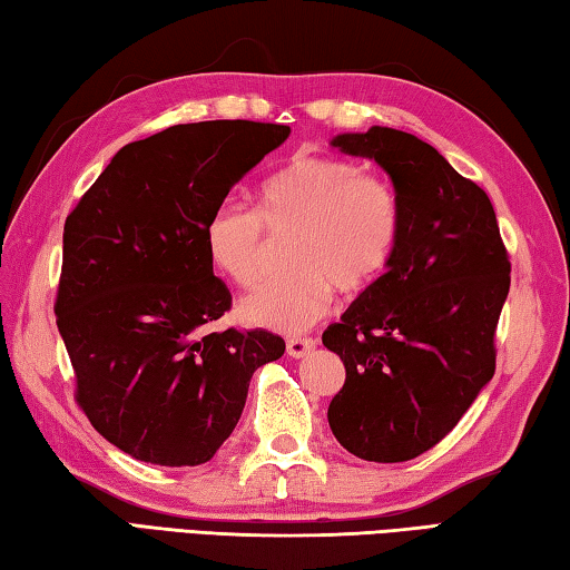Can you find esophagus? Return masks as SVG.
I'll list each match as a JSON object with an SVG mask.
<instances>
[{
  "instance_id": "esophagus-1",
  "label": "esophagus",
  "mask_w": 570,
  "mask_h": 570,
  "mask_svg": "<svg viewBox=\"0 0 570 570\" xmlns=\"http://www.w3.org/2000/svg\"><path fill=\"white\" fill-rule=\"evenodd\" d=\"M313 350H315V340H309V337H289L287 340V354L295 360L305 357V354H309Z\"/></svg>"
}]
</instances>
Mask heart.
Masks as SVG:
<instances>
[{
	"label": "heart",
	"instance_id": "b5f03b06",
	"mask_svg": "<svg viewBox=\"0 0 570 570\" xmlns=\"http://www.w3.org/2000/svg\"><path fill=\"white\" fill-rule=\"evenodd\" d=\"M289 273L238 305L255 327L299 332L327 313L332 287L360 295L390 267L400 240L394 193L354 160L297 154L265 180L261 208L223 200L206 223L218 271L243 287L271 271L275 240H289Z\"/></svg>",
	"mask_w": 570,
	"mask_h": 570
}]
</instances>
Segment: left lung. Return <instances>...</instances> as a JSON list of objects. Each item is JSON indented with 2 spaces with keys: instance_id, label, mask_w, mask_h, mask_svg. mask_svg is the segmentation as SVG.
Instances as JSON below:
<instances>
[{
  "instance_id": "left-lung-1",
  "label": "left lung",
  "mask_w": 570,
  "mask_h": 570,
  "mask_svg": "<svg viewBox=\"0 0 570 570\" xmlns=\"http://www.w3.org/2000/svg\"><path fill=\"white\" fill-rule=\"evenodd\" d=\"M330 144L390 176L400 240L322 335L347 372L327 422L350 454L396 464L442 442L491 382L511 263L489 196L434 146L386 126Z\"/></svg>"
}]
</instances>
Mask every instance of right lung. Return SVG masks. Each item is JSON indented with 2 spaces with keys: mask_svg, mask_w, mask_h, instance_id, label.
Returning a JSON list of instances; mask_svg holds the SVG:
<instances>
[{
  "mask_svg": "<svg viewBox=\"0 0 570 570\" xmlns=\"http://www.w3.org/2000/svg\"><path fill=\"white\" fill-rule=\"evenodd\" d=\"M289 126L178 124L118 151L63 225L57 327L91 426L160 466L213 459L250 377L281 360L265 330L208 332L230 309L206 223Z\"/></svg>",
  "mask_w": 570,
  "mask_h": 570,
  "instance_id": "1",
  "label": "right lung"
}]
</instances>
